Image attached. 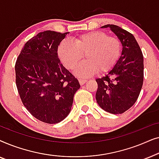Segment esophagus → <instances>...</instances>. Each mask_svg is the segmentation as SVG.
<instances>
[{"instance_id":"1","label":"esophagus","mask_w":159,"mask_h":159,"mask_svg":"<svg viewBox=\"0 0 159 159\" xmlns=\"http://www.w3.org/2000/svg\"><path fill=\"white\" fill-rule=\"evenodd\" d=\"M87 82H88V80H86L79 79V82H80V84H81V85H83V84H85Z\"/></svg>"}]
</instances>
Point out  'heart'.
Masks as SVG:
<instances>
[{
  "label": "heart",
  "instance_id": "heart-1",
  "mask_svg": "<svg viewBox=\"0 0 159 159\" xmlns=\"http://www.w3.org/2000/svg\"><path fill=\"white\" fill-rule=\"evenodd\" d=\"M58 56L67 69H72L84 54L85 61L77 65L74 73L80 77H88L109 72L120 58L121 45L117 38L101 31L80 34L74 40H64L58 47Z\"/></svg>",
  "mask_w": 159,
  "mask_h": 159
}]
</instances>
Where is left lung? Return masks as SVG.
<instances>
[{
    "instance_id": "obj_1",
    "label": "left lung",
    "mask_w": 159,
    "mask_h": 159,
    "mask_svg": "<svg viewBox=\"0 0 159 159\" xmlns=\"http://www.w3.org/2000/svg\"><path fill=\"white\" fill-rule=\"evenodd\" d=\"M122 45L119 61L105 77L96 79L97 103L113 114H122L131 108L140 95L143 83V56L133 34L119 26L106 25Z\"/></svg>"
}]
</instances>
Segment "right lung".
Listing matches in <instances>:
<instances>
[{"mask_svg":"<svg viewBox=\"0 0 159 159\" xmlns=\"http://www.w3.org/2000/svg\"><path fill=\"white\" fill-rule=\"evenodd\" d=\"M68 33L40 32L25 43L15 65L16 84L24 106L45 123L64 120L80 88L58 57V45Z\"/></svg>","mask_w":159,"mask_h":159,"instance_id":"obj_1","label":"right lung"}]
</instances>
